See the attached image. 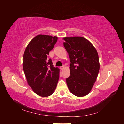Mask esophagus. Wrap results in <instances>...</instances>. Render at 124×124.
<instances>
[{"label":"esophagus","instance_id":"1","mask_svg":"<svg viewBox=\"0 0 124 124\" xmlns=\"http://www.w3.org/2000/svg\"><path fill=\"white\" fill-rule=\"evenodd\" d=\"M61 68V69L62 70H63V69H64V67H63V66H62V67H61V68Z\"/></svg>","mask_w":124,"mask_h":124}]
</instances>
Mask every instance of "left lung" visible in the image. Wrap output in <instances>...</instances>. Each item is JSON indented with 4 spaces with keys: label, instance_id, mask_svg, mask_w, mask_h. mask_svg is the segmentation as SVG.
Instances as JSON below:
<instances>
[{
    "label": "left lung",
    "instance_id": "8db88e82",
    "mask_svg": "<svg viewBox=\"0 0 124 124\" xmlns=\"http://www.w3.org/2000/svg\"><path fill=\"white\" fill-rule=\"evenodd\" d=\"M62 39L71 62L70 75L66 78L68 89L76 96H85L91 91L99 73L98 52L84 37H64Z\"/></svg>",
    "mask_w": 124,
    "mask_h": 124
}]
</instances>
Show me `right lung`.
<instances>
[{
    "instance_id": "1",
    "label": "right lung",
    "mask_w": 124,
    "mask_h": 124,
    "mask_svg": "<svg viewBox=\"0 0 124 124\" xmlns=\"http://www.w3.org/2000/svg\"><path fill=\"white\" fill-rule=\"evenodd\" d=\"M57 37L38 35L28 43L25 50L23 68L28 84L38 96L46 97L55 91L60 70L54 67L47 56L53 50Z\"/></svg>"
}]
</instances>
